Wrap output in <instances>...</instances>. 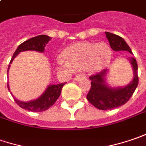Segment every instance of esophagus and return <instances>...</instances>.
I'll list each match as a JSON object with an SVG mask.
<instances>
[{
  "instance_id": "obj_1",
  "label": "esophagus",
  "mask_w": 146,
  "mask_h": 146,
  "mask_svg": "<svg viewBox=\"0 0 146 146\" xmlns=\"http://www.w3.org/2000/svg\"><path fill=\"white\" fill-rule=\"evenodd\" d=\"M85 78V75L84 74H78L76 77H75V80L76 81H78L81 78Z\"/></svg>"
}]
</instances>
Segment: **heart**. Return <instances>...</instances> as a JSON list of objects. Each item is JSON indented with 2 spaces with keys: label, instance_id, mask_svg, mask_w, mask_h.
I'll return each instance as SVG.
<instances>
[{
  "label": "heart",
  "instance_id": "1",
  "mask_svg": "<svg viewBox=\"0 0 146 146\" xmlns=\"http://www.w3.org/2000/svg\"><path fill=\"white\" fill-rule=\"evenodd\" d=\"M110 48L105 43L92 44L87 42L78 43L68 47L62 53L63 65H68L73 69L87 68L98 71L105 68L110 61Z\"/></svg>",
  "mask_w": 146,
  "mask_h": 146
}]
</instances>
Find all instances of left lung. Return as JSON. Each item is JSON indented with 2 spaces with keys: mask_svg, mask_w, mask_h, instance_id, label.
<instances>
[{
  "mask_svg": "<svg viewBox=\"0 0 146 146\" xmlns=\"http://www.w3.org/2000/svg\"><path fill=\"white\" fill-rule=\"evenodd\" d=\"M105 34L110 47L113 50H126L132 54L131 48L123 37L108 32H105ZM128 60L134 70V78L132 82L125 87L111 88L106 85L105 81L106 69L89 77L91 79V88L86 95V99L96 108L101 110H113L126 104L132 96L139 82L137 74L138 66L136 59L129 58Z\"/></svg>",
  "mask_w": 146,
  "mask_h": 146,
  "instance_id": "left-lung-1",
  "label": "left lung"
}]
</instances>
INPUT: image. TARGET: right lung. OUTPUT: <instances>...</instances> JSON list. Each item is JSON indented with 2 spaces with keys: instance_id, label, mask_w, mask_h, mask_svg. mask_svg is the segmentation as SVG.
Returning a JSON list of instances; mask_svg holds the SVG:
<instances>
[{
  "instance_id": "right-lung-1",
  "label": "right lung",
  "mask_w": 146,
  "mask_h": 146,
  "mask_svg": "<svg viewBox=\"0 0 146 146\" xmlns=\"http://www.w3.org/2000/svg\"><path fill=\"white\" fill-rule=\"evenodd\" d=\"M50 40H51V38L48 36L39 35L23 42L22 44H20L18 46L15 52L14 53L10 64L12 63V61L14 60V59L16 57V55L19 54V52H21V51L36 50L39 52H43L45 50L46 45ZM10 66V65H9L8 67L7 72L9 71ZM64 84L65 83H60V84H57V85H50L47 87V89L46 90V92H44L39 98L36 99L35 100H32L30 102L19 101L16 98H15V96H13V98L17 103V105L20 106L23 110L32 111V112H42V111L48 110L50 106H52L55 103L57 99L60 96L62 87L64 86ZM7 87L9 89V85H7ZM9 91H10V89H9Z\"/></svg>"
}]
</instances>
